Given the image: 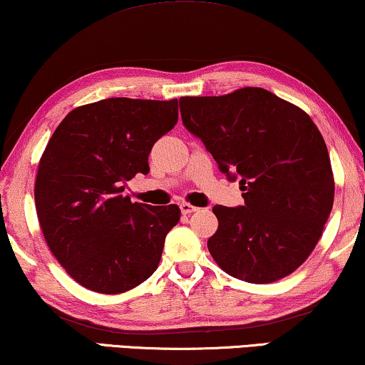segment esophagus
I'll return each instance as SVG.
<instances>
[{
	"label": "esophagus",
	"mask_w": 365,
	"mask_h": 365,
	"mask_svg": "<svg viewBox=\"0 0 365 365\" xmlns=\"http://www.w3.org/2000/svg\"><path fill=\"white\" fill-rule=\"evenodd\" d=\"M179 209H181L182 214H191V212L197 211V207L192 206V204H189V202H181L179 204Z\"/></svg>",
	"instance_id": "1"
}]
</instances>
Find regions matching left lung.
Masks as SVG:
<instances>
[{
	"instance_id": "left-lung-1",
	"label": "left lung",
	"mask_w": 365,
	"mask_h": 365,
	"mask_svg": "<svg viewBox=\"0 0 365 365\" xmlns=\"http://www.w3.org/2000/svg\"><path fill=\"white\" fill-rule=\"evenodd\" d=\"M179 108L187 131L244 191V206L212 207L214 261L252 284L289 276L314 251L334 204L331 159L317 126L262 88L184 96Z\"/></svg>"
}]
</instances>
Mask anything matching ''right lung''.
Returning a JSON list of instances; mask_svg holds the SVG:
<instances>
[{"label":"right lung","mask_w":365,"mask_h":365,"mask_svg":"<svg viewBox=\"0 0 365 365\" xmlns=\"http://www.w3.org/2000/svg\"><path fill=\"white\" fill-rule=\"evenodd\" d=\"M178 123V99L109 98L73 109L38 166L34 202L48 247L89 291L121 294L158 269L176 204L131 202L124 187L148 174L154 143Z\"/></svg>","instance_id":"add662e5"}]
</instances>
